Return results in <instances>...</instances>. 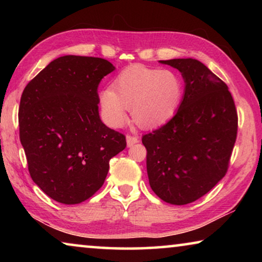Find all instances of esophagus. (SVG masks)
Instances as JSON below:
<instances>
[{"instance_id": "esophagus-1", "label": "esophagus", "mask_w": 262, "mask_h": 262, "mask_svg": "<svg viewBox=\"0 0 262 262\" xmlns=\"http://www.w3.org/2000/svg\"><path fill=\"white\" fill-rule=\"evenodd\" d=\"M137 141H139V137H137L136 135H130V134L127 135V145H128V147H132V145H134Z\"/></svg>"}]
</instances>
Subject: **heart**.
Segmentation results:
<instances>
[{"label":"heart","instance_id":"heart-1","mask_svg":"<svg viewBox=\"0 0 262 262\" xmlns=\"http://www.w3.org/2000/svg\"><path fill=\"white\" fill-rule=\"evenodd\" d=\"M183 95L184 83L178 74L132 66L114 78L112 88L100 92V105L110 125L121 126L127 108H132L137 125L154 128L173 118Z\"/></svg>","mask_w":262,"mask_h":262}]
</instances>
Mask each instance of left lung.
Returning <instances> with one entry per match:
<instances>
[{"label": "left lung", "mask_w": 262, "mask_h": 262, "mask_svg": "<svg viewBox=\"0 0 262 262\" xmlns=\"http://www.w3.org/2000/svg\"><path fill=\"white\" fill-rule=\"evenodd\" d=\"M183 74L185 95L165 125L142 136L150 187L163 201L187 205L227 173L238 115L228 85L195 59L161 61Z\"/></svg>", "instance_id": "1"}]
</instances>
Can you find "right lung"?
Masks as SVG:
<instances>
[{
    "label": "right lung",
    "mask_w": 262,
    "mask_h": 262,
    "mask_svg": "<svg viewBox=\"0 0 262 262\" xmlns=\"http://www.w3.org/2000/svg\"><path fill=\"white\" fill-rule=\"evenodd\" d=\"M107 60L66 55L28 83L18 111L19 139L32 180L53 200L77 205L103 186L126 136L101 122L98 85Z\"/></svg>",
    "instance_id": "1"
}]
</instances>
